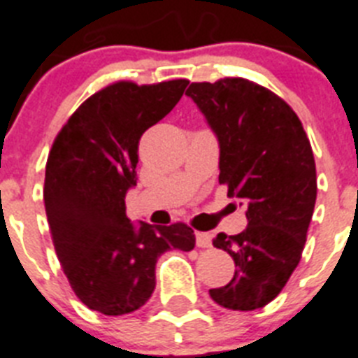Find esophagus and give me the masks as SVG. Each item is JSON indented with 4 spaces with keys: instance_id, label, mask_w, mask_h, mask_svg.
Masks as SVG:
<instances>
[{
    "instance_id": "esophagus-1",
    "label": "esophagus",
    "mask_w": 358,
    "mask_h": 358,
    "mask_svg": "<svg viewBox=\"0 0 358 358\" xmlns=\"http://www.w3.org/2000/svg\"><path fill=\"white\" fill-rule=\"evenodd\" d=\"M196 243L201 249H208L212 247V236L206 232H196Z\"/></svg>"
}]
</instances>
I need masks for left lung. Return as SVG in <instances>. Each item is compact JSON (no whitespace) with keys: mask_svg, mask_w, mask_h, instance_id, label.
I'll use <instances>...</instances> for the list:
<instances>
[{"mask_svg":"<svg viewBox=\"0 0 358 358\" xmlns=\"http://www.w3.org/2000/svg\"><path fill=\"white\" fill-rule=\"evenodd\" d=\"M220 143V185L247 206L249 225L217 234L234 278L210 289L215 303L254 311L278 296L298 267L317 201L311 143L291 106L245 78L194 82L186 90Z\"/></svg>","mask_w":358,"mask_h":358,"instance_id":"8db88e82","label":"left lung"}]
</instances>
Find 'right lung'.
Segmentation results:
<instances>
[{
	"instance_id": "right-lung-1",
	"label": "right lung",
	"mask_w": 358,
	"mask_h": 358,
	"mask_svg": "<svg viewBox=\"0 0 358 358\" xmlns=\"http://www.w3.org/2000/svg\"><path fill=\"white\" fill-rule=\"evenodd\" d=\"M186 85L182 78L106 85L71 115L49 152L43 201L56 256L80 302L108 317L148 302L162 252L196 245L185 223L133 225L126 215L138 141L176 108Z\"/></svg>"
}]
</instances>
